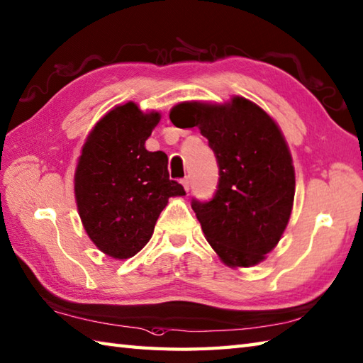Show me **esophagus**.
Masks as SVG:
<instances>
[{"mask_svg": "<svg viewBox=\"0 0 363 363\" xmlns=\"http://www.w3.org/2000/svg\"><path fill=\"white\" fill-rule=\"evenodd\" d=\"M181 184L184 186V189H186V191L190 190V179H189V177H184V179L181 181Z\"/></svg>", "mask_w": 363, "mask_h": 363, "instance_id": "1", "label": "esophagus"}]
</instances>
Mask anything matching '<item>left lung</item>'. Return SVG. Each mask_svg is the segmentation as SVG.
Segmentation results:
<instances>
[{
    "label": "left lung",
    "instance_id": "left-lung-1",
    "mask_svg": "<svg viewBox=\"0 0 363 363\" xmlns=\"http://www.w3.org/2000/svg\"><path fill=\"white\" fill-rule=\"evenodd\" d=\"M169 120L199 128L218 162L213 198L191 199L207 242L229 267L257 265L281 240L295 198V168L281 129L242 96L225 104L181 103Z\"/></svg>",
    "mask_w": 363,
    "mask_h": 363
}]
</instances>
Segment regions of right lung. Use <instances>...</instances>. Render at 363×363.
Listing matches in <instances>:
<instances>
[{
	"label": "right lung",
	"instance_id": "right-lung-1",
	"mask_svg": "<svg viewBox=\"0 0 363 363\" xmlns=\"http://www.w3.org/2000/svg\"><path fill=\"white\" fill-rule=\"evenodd\" d=\"M160 120L129 101L113 107L91 129L74 173L81 221L99 251L113 259L135 256L150 242L168 198L184 196L169 179L164 151L145 142Z\"/></svg>",
	"mask_w": 363,
	"mask_h": 363
}]
</instances>
